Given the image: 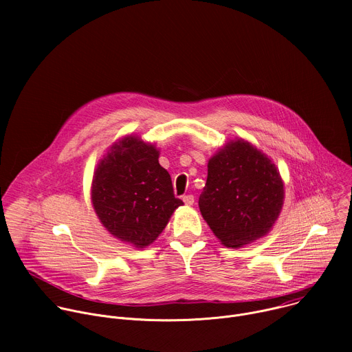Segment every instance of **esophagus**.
Returning <instances> with one entry per match:
<instances>
[{"instance_id": "34e87169", "label": "esophagus", "mask_w": 352, "mask_h": 352, "mask_svg": "<svg viewBox=\"0 0 352 352\" xmlns=\"http://www.w3.org/2000/svg\"><path fill=\"white\" fill-rule=\"evenodd\" d=\"M182 200H184V204H185L186 206H192L193 202H195V197H193V195H185V196L182 197Z\"/></svg>"}]
</instances>
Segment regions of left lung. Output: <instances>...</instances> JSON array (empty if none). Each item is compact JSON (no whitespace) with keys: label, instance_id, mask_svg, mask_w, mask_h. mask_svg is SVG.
I'll return each instance as SVG.
<instances>
[{"label":"left lung","instance_id":"obj_1","mask_svg":"<svg viewBox=\"0 0 352 352\" xmlns=\"http://www.w3.org/2000/svg\"><path fill=\"white\" fill-rule=\"evenodd\" d=\"M283 204L276 164L248 140H230L210 157L199 209L224 246L241 248L267 235Z\"/></svg>","mask_w":352,"mask_h":352}]
</instances>
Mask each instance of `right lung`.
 Returning a JSON list of instances; mask_svg holds the SVG:
<instances>
[{
  "mask_svg": "<svg viewBox=\"0 0 352 352\" xmlns=\"http://www.w3.org/2000/svg\"><path fill=\"white\" fill-rule=\"evenodd\" d=\"M159 156L153 143L126 135L109 147L93 174L90 196L100 223L138 249L155 242L184 205Z\"/></svg>",
  "mask_w": 352,
  "mask_h": 352,
  "instance_id": "add662e5",
  "label": "right lung"
}]
</instances>
